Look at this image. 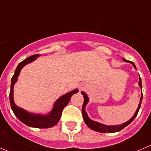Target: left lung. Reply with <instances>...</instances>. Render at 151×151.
<instances>
[{
	"instance_id": "obj_1",
	"label": "left lung",
	"mask_w": 151,
	"mask_h": 151,
	"mask_svg": "<svg viewBox=\"0 0 151 151\" xmlns=\"http://www.w3.org/2000/svg\"><path fill=\"white\" fill-rule=\"evenodd\" d=\"M123 60L125 62L127 63H130L133 64L134 68L137 69V67H136L135 64L133 62H131V61H128L127 60L124 59L123 58ZM139 86H140V88H142V80L141 78L139 77ZM82 94L83 95V97H84V102H83V108H82V111H83V119H84L85 122H86V125H88V128H90L91 129L93 130V131H97V132H100V133H115V132H118V131H121V130L123 129L124 128H125L126 126H128L131 122H133L134 119L136 118V116H137L138 114V112H139V110L140 106H141V103H142V96L140 97V102L139 104V106L137 108V111H136L135 114L133 116V117L131 119H130L129 120L127 121L125 123L122 124V125H103V124H101L99 123V122H96V121H93L90 119V118L88 116L87 113L86 112V110H85V108H86V105L88 104V97L87 94L84 92L82 91L81 92Z\"/></svg>"
}]
</instances>
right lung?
I'll return each instance as SVG.
<instances>
[{
	"mask_svg": "<svg viewBox=\"0 0 151 151\" xmlns=\"http://www.w3.org/2000/svg\"><path fill=\"white\" fill-rule=\"evenodd\" d=\"M39 56H40V55H32V56L27 58L26 59H25L24 60H23L18 64L17 68L15 69V71H14V75H13L12 78L11 89H10L9 93V101L13 113L14 114L16 117L20 122H23V124L26 125L27 126L32 127V128H51V127L55 126L56 124H58L60 119L61 115H62L63 109L69 102L71 96L74 93L78 92V89H74V91H71L69 93H67L66 94H64L62 96H60L55 102L52 111L49 113V114H35L28 112L26 110L17 106L14 104V99H13V90H14V83L17 82V77H18L19 74H20V70L22 69V68L25 65H26V64L35 60L36 58Z\"/></svg>",
	"mask_w": 151,
	"mask_h": 151,
	"instance_id": "obj_1",
	"label": "right lung"
}]
</instances>
